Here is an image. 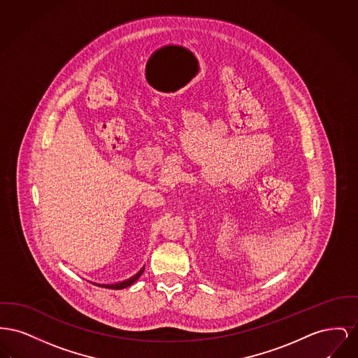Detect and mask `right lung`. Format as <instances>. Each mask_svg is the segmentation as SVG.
Masks as SVG:
<instances>
[{
    "mask_svg": "<svg viewBox=\"0 0 358 358\" xmlns=\"http://www.w3.org/2000/svg\"><path fill=\"white\" fill-rule=\"evenodd\" d=\"M144 268L145 266H143L136 275H133L132 278H129V279H127V280H122V282H112V284H105V282H92L95 285H98V287H105V288H112V289H122V288H127V287H129V285H132L133 282H137L138 280V278L143 275V272H144Z\"/></svg>",
    "mask_w": 358,
    "mask_h": 358,
    "instance_id": "right-lung-1",
    "label": "right lung"
}]
</instances>
